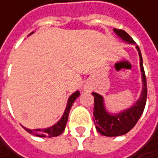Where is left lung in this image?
<instances>
[{
	"label": "left lung",
	"instance_id": "1",
	"mask_svg": "<svg viewBox=\"0 0 158 158\" xmlns=\"http://www.w3.org/2000/svg\"><path fill=\"white\" fill-rule=\"evenodd\" d=\"M115 33L121 38L124 41L128 43H134L132 38L124 30L114 28ZM136 49L140 56V66L142 72L143 80V91L138 101L130 108L118 113V114H109L105 107L104 98L96 93H93L94 97V121L95 128L99 133L104 136L115 137L120 136L128 133L138 122L141 118L146 104L147 98V85H146V77L143 65V57L140 48L136 46Z\"/></svg>",
	"mask_w": 158,
	"mask_h": 158
}]
</instances>
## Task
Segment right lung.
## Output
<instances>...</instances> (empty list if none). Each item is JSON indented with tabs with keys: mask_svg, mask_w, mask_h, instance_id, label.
I'll return each instance as SVG.
<instances>
[{
	"mask_svg": "<svg viewBox=\"0 0 158 158\" xmlns=\"http://www.w3.org/2000/svg\"><path fill=\"white\" fill-rule=\"evenodd\" d=\"M78 96H80V92H78V91H77L76 93L71 94V96L68 98L66 108H65V110L64 112L63 117L53 126H52L50 128H47V129H35V130H29V129H27L25 127H23V128L27 132H29V133H31V134H33L35 136H38V137H49V138H51V137H56V136L60 135L64 131V130L65 128V125H66V122H67V119H68V115H69V111L71 109V106H72L74 101Z\"/></svg>",
	"mask_w": 158,
	"mask_h": 158,
	"instance_id": "1",
	"label": "right lung"
}]
</instances>
